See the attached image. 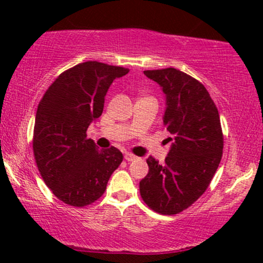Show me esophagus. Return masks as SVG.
I'll list each match as a JSON object with an SVG mask.
<instances>
[{"instance_id": "esophagus-1", "label": "esophagus", "mask_w": 263, "mask_h": 263, "mask_svg": "<svg viewBox=\"0 0 263 263\" xmlns=\"http://www.w3.org/2000/svg\"><path fill=\"white\" fill-rule=\"evenodd\" d=\"M125 159L127 162H131V161H135V159H137V156H135V155H132V153H125Z\"/></svg>"}]
</instances>
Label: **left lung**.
<instances>
[{"label":"left lung","instance_id":"1","mask_svg":"<svg viewBox=\"0 0 263 263\" xmlns=\"http://www.w3.org/2000/svg\"><path fill=\"white\" fill-rule=\"evenodd\" d=\"M143 73L165 93L163 125L172 147L163 164L147 159L149 171L140 182V193L153 211L174 215L208 189L221 161L224 135L218 107L200 81L174 68Z\"/></svg>","mask_w":263,"mask_h":263}]
</instances>
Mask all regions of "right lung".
Wrapping results in <instances>:
<instances>
[{"instance_id": "right-lung-1", "label": "right lung", "mask_w": 263, "mask_h": 263, "mask_svg": "<svg viewBox=\"0 0 263 263\" xmlns=\"http://www.w3.org/2000/svg\"><path fill=\"white\" fill-rule=\"evenodd\" d=\"M122 66L85 62L63 71L44 92L35 114L33 153L44 183L59 200L83 208L106 190L123 156L99 149L86 131L104 110L105 95Z\"/></svg>"}]
</instances>
